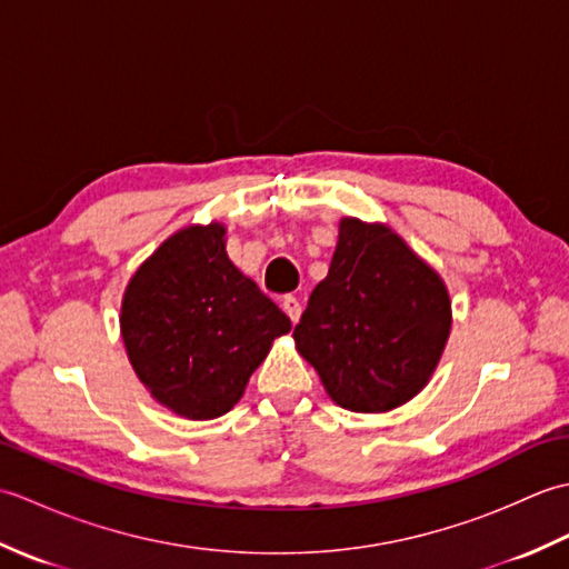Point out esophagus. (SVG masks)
I'll list each match as a JSON object with an SVG mask.
<instances>
[{
    "label": "esophagus",
    "instance_id": "1",
    "mask_svg": "<svg viewBox=\"0 0 569 569\" xmlns=\"http://www.w3.org/2000/svg\"><path fill=\"white\" fill-rule=\"evenodd\" d=\"M281 308H283L286 316L291 318V322H298L300 320V312H303V308H300V300L296 296H283Z\"/></svg>",
    "mask_w": 569,
    "mask_h": 569
}]
</instances>
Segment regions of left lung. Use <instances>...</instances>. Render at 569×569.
<instances>
[{
    "label": "left lung",
    "mask_w": 569,
    "mask_h": 569,
    "mask_svg": "<svg viewBox=\"0 0 569 569\" xmlns=\"http://www.w3.org/2000/svg\"><path fill=\"white\" fill-rule=\"evenodd\" d=\"M450 335V298L430 266L383 224L340 222L325 281L293 340L342 408L383 413L428 383Z\"/></svg>",
    "instance_id": "1"
}]
</instances>
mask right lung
I'll return each instance as SVG.
<instances>
[{
	"instance_id": "add662e5",
	"label": "right lung",
	"mask_w": 569,
	"mask_h": 569,
	"mask_svg": "<svg viewBox=\"0 0 569 569\" xmlns=\"http://www.w3.org/2000/svg\"><path fill=\"white\" fill-rule=\"evenodd\" d=\"M291 320L227 259L224 227L166 239L129 281L122 337L156 401L192 420L232 408Z\"/></svg>"
}]
</instances>
